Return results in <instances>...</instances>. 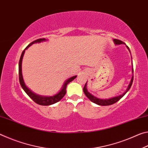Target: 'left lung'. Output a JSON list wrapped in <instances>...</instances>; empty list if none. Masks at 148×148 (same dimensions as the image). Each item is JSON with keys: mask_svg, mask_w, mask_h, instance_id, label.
I'll list each match as a JSON object with an SVG mask.
<instances>
[{"mask_svg": "<svg viewBox=\"0 0 148 148\" xmlns=\"http://www.w3.org/2000/svg\"><path fill=\"white\" fill-rule=\"evenodd\" d=\"M113 41L114 42V44L116 45H121V44H125L123 42H122L121 40H117V39H114ZM127 48L129 49V51L130 53H131V51H130V49L129 48V47L126 46ZM132 76L131 77V82H130V83L129 84L128 87H127V88L126 89V91H125L123 93L121 94V95H117V96L116 97H111V98H109V99H100V98H97V97H95L94 95H92L91 93H90V92L88 91V90L87 89V82H86V85H85V86L84 87V92L85 95H86V97L88 98L90 101L91 102H93L95 104H97L99 105V106H109V105H112L114 103H116L118 101H119L120 99H121L124 96V95L127 93V92L129 91V90L131 88V87L132 86V82H133V66H132Z\"/></svg>", "mask_w": 148, "mask_h": 148, "instance_id": "1", "label": "left lung"}]
</instances>
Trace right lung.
<instances>
[{"label": "right lung", "mask_w": 148, "mask_h": 148, "mask_svg": "<svg viewBox=\"0 0 148 148\" xmlns=\"http://www.w3.org/2000/svg\"><path fill=\"white\" fill-rule=\"evenodd\" d=\"M47 40L45 38H40V39H38L36 40L33 41L31 42V44H29L28 46L26 47V48L25 49L23 52H22L21 56L20 57V59H19V83L20 85L23 89L25 91V92L28 95V96L31 98L32 100L37 103L39 105H42V106H49V105H51L53 104L56 102H59V101L63 98V97L66 94V88L67 85H68L70 82H71L72 81L76 78L77 76H74L72 77H69V79H67L66 81L64 82V84L62 85V87L61 89L57 92V93L55 94L52 96H44V95H40L38 94H36L35 92L33 91H32L31 89H30L28 87H27L25 84L24 82V79L23 77V74H22V61H23V57L24 56L25 52V50L27 49H28L29 47L32 46V44H36V43H40V42H46Z\"/></svg>", "instance_id": "obj_1"}]
</instances>
